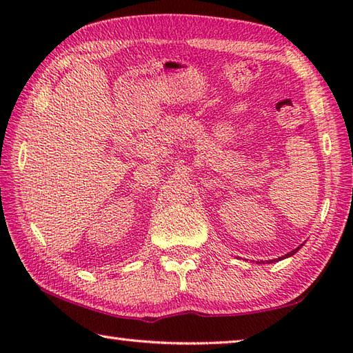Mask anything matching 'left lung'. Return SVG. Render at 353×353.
<instances>
[{
  "label": "left lung",
  "instance_id": "left-lung-1",
  "mask_svg": "<svg viewBox=\"0 0 353 353\" xmlns=\"http://www.w3.org/2000/svg\"><path fill=\"white\" fill-rule=\"evenodd\" d=\"M303 244H301V245H299L297 247V249H294V250H292V252H290V253H287V254H285V256H282V258H277V259H274V261H281V259H283V258H288V256H291V254H294L299 249H301V247H302ZM270 262H273V259L272 261H268V264H270Z\"/></svg>",
  "mask_w": 353,
  "mask_h": 353
}]
</instances>
